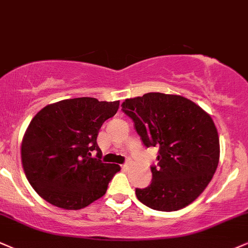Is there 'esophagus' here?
Here are the masks:
<instances>
[{
    "label": "esophagus",
    "mask_w": 248,
    "mask_h": 248,
    "mask_svg": "<svg viewBox=\"0 0 248 248\" xmlns=\"http://www.w3.org/2000/svg\"><path fill=\"white\" fill-rule=\"evenodd\" d=\"M129 168V164L125 163V164H122V169H127Z\"/></svg>",
    "instance_id": "obj_1"
}]
</instances>
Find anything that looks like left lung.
<instances>
[{
  "label": "left lung",
  "mask_w": 248,
  "mask_h": 248,
  "mask_svg": "<svg viewBox=\"0 0 248 248\" xmlns=\"http://www.w3.org/2000/svg\"><path fill=\"white\" fill-rule=\"evenodd\" d=\"M122 107L143 143L160 148L151 185L136 189L138 200L161 212L193 202L208 186L219 161L218 133L210 115L176 94L147 93L126 99Z\"/></svg>",
  "instance_id": "obj_1"
}]
</instances>
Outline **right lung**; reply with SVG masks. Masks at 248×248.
Masks as SVG:
<instances>
[{
  "label": "right lung",
  "mask_w": 248,
  "mask_h": 248,
  "mask_svg": "<svg viewBox=\"0 0 248 248\" xmlns=\"http://www.w3.org/2000/svg\"><path fill=\"white\" fill-rule=\"evenodd\" d=\"M119 101L94 97L66 99L46 106L24 133L20 157L26 178L47 202L78 210L106 194L109 182L121 170L102 163L96 143L101 126L117 112ZM98 151V158L90 152Z\"/></svg>",
  "instance_id": "right-lung-1"
}]
</instances>
